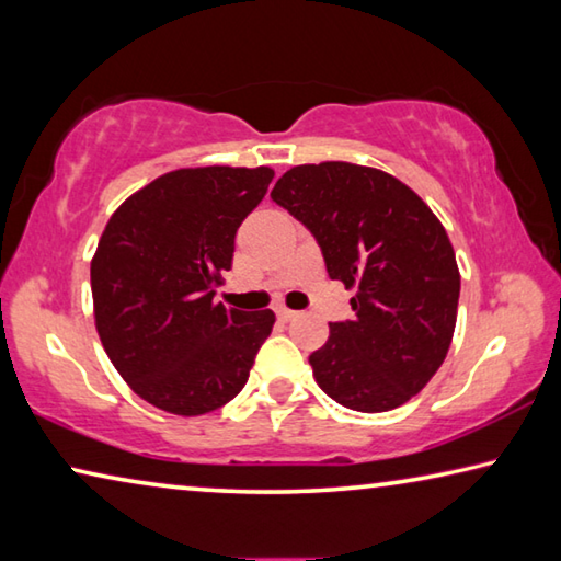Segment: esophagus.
<instances>
[{
  "label": "esophagus",
  "instance_id": "obj_1",
  "mask_svg": "<svg viewBox=\"0 0 561 561\" xmlns=\"http://www.w3.org/2000/svg\"><path fill=\"white\" fill-rule=\"evenodd\" d=\"M274 311H277V317H279L282 321H291V319H297V317H299V311L287 309V307H277Z\"/></svg>",
  "mask_w": 561,
  "mask_h": 561
}]
</instances>
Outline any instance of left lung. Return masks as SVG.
<instances>
[{"instance_id":"obj_1","label":"left lung","mask_w":561,"mask_h":561,"mask_svg":"<svg viewBox=\"0 0 561 561\" xmlns=\"http://www.w3.org/2000/svg\"><path fill=\"white\" fill-rule=\"evenodd\" d=\"M272 201L314 234L331 279L356 287L354 319L309 356L321 391L360 413L403 405L438 371L458 319L448 232L401 180L354 163L297 165Z\"/></svg>"}]
</instances>
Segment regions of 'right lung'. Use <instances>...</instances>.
<instances>
[{
	"instance_id": "1",
	"label": "right lung",
	"mask_w": 561,
	"mask_h": 561,
	"mask_svg": "<svg viewBox=\"0 0 561 561\" xmlns=\"http://www.w3.org/2000/svg\"><path fill=\"white\" fill-rule=\"evenodd\" d=\"M272 168H180L123 203L91 262L93 314L111 364L160 411L203 415L242 391L274 314L215 304L237 227Z\"/></svg>"
}]
</instances>
